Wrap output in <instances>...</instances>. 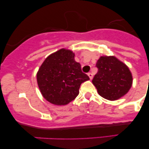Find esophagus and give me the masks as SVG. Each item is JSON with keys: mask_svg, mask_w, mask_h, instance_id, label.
Wrapping results in <instances>:
<instances>
[{"mask_svg": "<svg viewBox=\"0 0 149 149\" xmlns=\"http://www.w3.org/2000/svg\"><path fill=\"white\" fill-rule=\"evenodd\" d=\"M88 76L90 77V79L92 80V78H93V75H92V73H88Z\"/></svg>", "mask_w": 149, "mask_h": 149, "instance_id": "34e87169", "label": "esophagus"}]
</instances>
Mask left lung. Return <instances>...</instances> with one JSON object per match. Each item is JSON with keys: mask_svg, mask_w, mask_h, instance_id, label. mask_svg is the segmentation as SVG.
<instances>
[{"mask_svg": "<svg viewBox=\"0 0 149 149\" xmlns=\"http://www.w3.org/2000/svg\"><path fill=\"white\" fill-rule=\"evenodd\" d=\"M98 72L92 79L99 95L114 101L124 96L132 84V76L125 64L115 57H101L96 64Z\"/></svg>", "mask_w": 149, "mask_h": 149, "instance_id": "obj_1", "label": "left lung"}]
</instances>
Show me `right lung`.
<instances>
[{
  "mask_svg": "<svg viewBox=\"0 0 149 149\" xmlns=\"http://www.w3.org/2000/svg\"><path fill=\"white\" fill-rule=\"evenodd\" d=\"M74 56L72 51L61 49L48 56L40 66L38 85L42 96L50 103L69 104L78 95L81 83L90 80Z\"/></svg>",
  "mask_w": 149,
  "mask_h": 149,
  "instance_id": "add662e5",
  "label": "right lung"
}]
</instances>
